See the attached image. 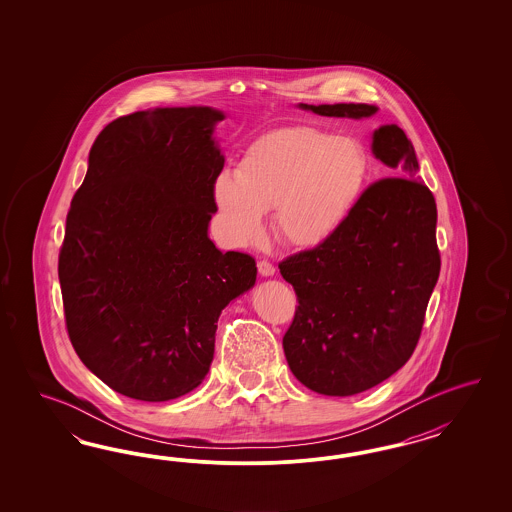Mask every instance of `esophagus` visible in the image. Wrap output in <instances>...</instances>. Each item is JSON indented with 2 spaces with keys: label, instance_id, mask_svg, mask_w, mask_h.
<instances>
[{
  "label": "esophagus",
  "instance_id": "obj_1",
  "mask_svg": "<svg viewBox=\"0 0 512 512\" xmlns=\"http://www.w3.org/2000/svg\"><path fill=\"white\" fill-rule=\"evenodd\" d=\"M257 268H259V274H261L263 278H272V276L276 274V268H274V264L268 263V261H259Z\"/></svg>",
  "mask_w": 512,
  "mask_h": 512
}]
</instances>
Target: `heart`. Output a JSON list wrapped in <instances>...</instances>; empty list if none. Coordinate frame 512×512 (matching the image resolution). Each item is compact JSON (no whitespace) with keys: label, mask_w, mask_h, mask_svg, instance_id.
<instances>
[{"label":"heart","mask_w":512,"mask_h":512,"mask_svg":"<svg viewBox=\"0 0 512 512\" xmlns=\"http://www.w3.org/2000/svg\"><path fill=\"white\" fill-rule=\"evenodd\" d=\"M372 176L368 148L351 135L308 125L264 135L236 172L214 180L221 231L234 248L257 244L272 212L279 240L317 249L334 240L357 212Z\"/></svg>","instance_id":"1"}]
</instances>
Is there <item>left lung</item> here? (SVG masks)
I'll return each mask as SVG.
<instances>
[{"mask_svg":"<svg viewBox=\"0 0 512 512\" xmlns=\"http://www.w3.org/2000/svg\"><path fill=\"white\" fill-rule=\"evenodd\" d=\"M328 118L362 120V103L306 105ZM372 154L396 178L366 189L334 240L279 264L298 296L283 351L296 379L325 396H353L379 385L413 355L439 278L437 208L420 182L411 140L396 124L372 135Z\"/></svg>","mask_w":512,"mask_h":512,"instance_id":"obj_1","label":"left lung"}]
</instances>
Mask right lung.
I'll return each mask as SVG.
<instances>
[{"mask_svg":"<svg viewBox=\"0 0 512 512\" xmlns=\"http://www.w3.org/2000/svg\"><path fill=\"white\" fill-rule=\"evenodd\" d=\"M221 120L212 107L114 120L67 214L58 276L69 338L93 375L133 400L199 387L221 311L257 279L253 257L223 253L208 236Z\"/></svg>","mask_w":512,"mask_h":512,"instance_id":"add662e5","label":"right lung"}]
</instances>
